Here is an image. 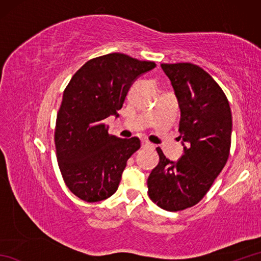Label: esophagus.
Returning <instances> with one entry per match:
<instances>
[{"instance_id":"1","label":"esophagus","mask_w":261,"mask_h":261,"mask_svg":"<svg viewBox=\"0 0 261 261\" xmlns=\"http://www.w3.org/2000/svg\"><path fill=\"white\" fill-rule=\"evenodd\" d=\"M141 148L142 149H153V145L150 142L146 141V140H142L141 141Z\"/></svg>"}]
</instances>
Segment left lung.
Returning <instances> with one entry per match:
<instances>
[{
    "label": "left lung",
    "instance_id": "8db88e82",
    "mask_svg": "<svg viewBox=\"0 0 261 261\" xmlns=\"http://www.w3.org/2000/svg\"><path fill=\"white\" fill-rule=\"evenodd\" d=\"M180 108L179 134L187 142L177 163L159 147V163L148 177V195L169 212L196 205L228 162L232 115L220 85L203 68L191 63L162 64Z\"/></svg>",
    "mask_w": 261,
    "mask_h": 261
}]
</instances>
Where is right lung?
<instances>
[{
    "instance_id": "obj_1",
    "label": "right lung",
    "mask_w": 261,
    "mask_h": 261,
    "mask_svg": "<svg viewBox=\"0 0 261 261\" xmlns=\"http://www.w3.org/2000/svg\"><path fill=\"white\" fill-rule=\"evenodd\" d=\"M154 67L153 62L108 54L88 60L66 86L55 146L66 186L83 201H103L118 190L122 171L140 148V140L111 136L104 120L118 115L134 81Z\"/></svg>"
}]
</instances>
